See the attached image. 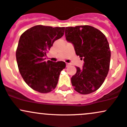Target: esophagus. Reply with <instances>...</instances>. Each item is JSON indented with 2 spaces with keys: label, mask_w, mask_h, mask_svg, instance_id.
Here are the masks:
<instances>
[{
  "label": "esophagus",
  "mask_w": 127,
  "mask_h": 127,
  "mask_svg": "<svg viewBox=\"0 0 127 127\" xmlns=\"http://www.w3.org/2000/svg\"><path fill=\"white\" fill-rule=\"evenodd\" d=\"M70 65H71L70 64H69V63H66V67H68V66H69Z\"/></svg>",
  "instance_id": "esophagus-1"
}]
</instances>
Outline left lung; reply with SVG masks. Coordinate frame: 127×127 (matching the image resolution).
Here are the masks:
<instances>
[{"label": "left lung", "instance_id": "obj_1", "mask_svg": "<svg viewBox=\"0 0 127 127\" xmlns=\"http://www.w3.org/2000/svg\"><path fill=\"white\" fill-rule=\"evenodd\" d=\"M67 41L71 42L76 54L84 60L82 68L71 78L74 89L82 95H88L99 89L110 69L111 51L107 37L99 30L90 25L65 28Z\"/></svg>", "mask_w": 127, "mask_h": 127}]
</instances>
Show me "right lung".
Returning a JSON list of instances; mask_svg holds the SVG:
<instances>
[{"label": "right lung", "instance_id": "right-lung-1", "mask_svg": "<svg viewBox=\"0 0 127 127\" xmlns=\"http://www.w3.org/2000/svg\"><path fill=\"white\" fill-rule=\"evenodd\" d=\"M65 27L36 25L20 36L16 56L19 70L26 84L41 93L56 87L61 72L66 66L62 61H45L55 40L64 36Z\"/></svg>", "mask_w": 127, "mask_h": 127}]
</instances>
